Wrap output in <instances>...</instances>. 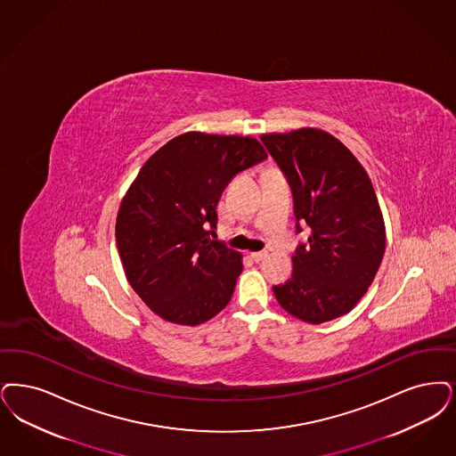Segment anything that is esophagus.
<instances>
[{
    "label": "esophagus",
    "mask_w": 456,
    "mask_h": 456,
    "mask_svg": "<svg viewBox=\"0 0 456 456\" xmlns=\"http://www.w3.org/2000/svg\"><path fill=\"white\" fill-rule=\"evenodd\" d=\"M251 257L255 259L256 263H259V261H263V259H266V257H268V253H266V251H259V253H251Z\"/></svg>",
    "instance_id": "esophagus-1"
}]
</instances>
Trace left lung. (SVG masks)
Returning <instances> with one entry per match:
<instances>
[{
	"label": "left lung",
	"mask_w": 456,
	"mask_h": 456,
	"mask_svg": "<svg viewBox=\"0 0 456 456\" xmlns=\"http://www.w3.org/2000/svg\"><path fill=\"white\" fill-rule=\"evenodd\" d=\"M261 141L290 183L297 222L310 229L309 244L292 256V278L274 285V297L304 322L338 319L368 292L385 253L373 184L353 152L326 130L273 132Z\"/></svg>",
	"instance_id": "obj_1"
}]
</instances>
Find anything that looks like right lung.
<instances>
[{
    "label": "right lung",
    "mask_w": 456,
    "mask_h": 456,
    "mask_svg": "<svg viewBox=\"0 0 456 456\" xmlns=\"http://www.w3.org/2000/svg\"><path fill=\"white\" fill-rule=\"evenodd\" d=\"M251 135L184 132L158 149L122 199L115 239L130 287L164 321L199 326L224 309L242 255L210 232L239 171L266 159Z\"/></svg>",
    "instance_id": "obj_1"
}]
</instances>
